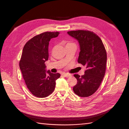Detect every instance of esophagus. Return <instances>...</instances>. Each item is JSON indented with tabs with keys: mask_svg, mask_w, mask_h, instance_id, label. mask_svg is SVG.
Returning a JSON list of instances; mask_svg holds the SVG:
<instances>
[{
	"mask_svg": "<svg viewBox=\"0 0 129 129\" xmlns=\"http://www.w3.org/2000/svg\"><path fill=\"white\" fill-rule=\"evenodd\" d=\"M62 75H63V76L64 77H69L70 76H71V75L70 74H68V73H63L62 74Z\"/></svg>",
	"mask_w": 129,
	"mask_h": 129,
	"instance_id": "1",
	"label": "esophagus"
}]
</instances>
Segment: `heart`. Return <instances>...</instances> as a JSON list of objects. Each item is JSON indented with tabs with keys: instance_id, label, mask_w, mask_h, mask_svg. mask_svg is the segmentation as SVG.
<instances>
[{
	"instance_id": "1",
	"label": "heart",
	"mask_w": 129,
	"mask_h": 129,
	"mask_svg": "<svg viewBox=\"0 0 129 129\" xmlns=\"http://www.w3.org/2000/svg\"><path fill=\"white\" fill-rule=\"evenodd\" d=\"M72 44H73V43H72V42H67V44H66V46H67V45H72Z\"/></svg>"
}]
</instances>
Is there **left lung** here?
<instances>
[{
	"label": "left lung",
	"mask_w": 129,
	"mask_h": 129,
	"mask_svg": "<svg viewBox=\"0 0 129 129\" xmlns=\"http://www.w3.org/2000/svg\"><path fill=\"white\" fill-rule=\"evenodd\" d=\"M67 33L79 41L80 52L78 63L86 67L83 75H74L77 82L73 91L78 96L87 97L96 91L103 79L107 59L106 50L101 38L93 32L77 30Z\"/></svg>",
	"instance_id": "left-lung-1"
}]
</instances>
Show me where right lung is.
<instances>
[{
  "instance_id": "add662e5",
  "label": "right lung",
  "mask_w": 129,
  "mask_h": 129,
  "mask_svg": "<svg viewBox=\"0 0 129 129\" xmlns=\"http://www.w3.org/2000/svg\"><path fill=\"white\" fill-rule=\"evenodd\" d=\"M59 33L46 32L37 35L26 42L22 50L19 67L27 88L39 98L51 94L60 77L59 73L46 72L45 63L48 59L49 42Z\"/></svg>"
}]
</instances>
